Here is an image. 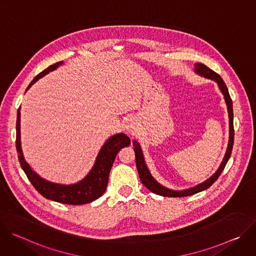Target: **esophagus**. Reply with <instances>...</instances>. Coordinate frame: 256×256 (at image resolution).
<instances>
[{
	"mask_svg": "<svg viewBox=\"0 0 256 256\" xmlns=\"http://www.w3.org/2000/svg\"><path fill=\"white\" fill-rule=\"evenodd\" d=\"M126 132H128L130 134H134L136 130V124L134 120H128L124 126Z\"/></svg>",
	"mask_w": 256,
	"mask_h": 256,
	"instance_id": "34e87169",
	"label": "esophagus"
}]
</instances>
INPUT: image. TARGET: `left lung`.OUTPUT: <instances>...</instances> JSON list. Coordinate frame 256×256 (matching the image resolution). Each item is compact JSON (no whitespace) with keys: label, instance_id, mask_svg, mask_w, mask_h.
Listing matches in <instances>:
<instances>
[{"label":"left lung","instance_id":"1","mask_svg":"<svg viewBox=\"0 0 256 256\" xmlns=\"http://www.w3.org/2000/svg\"><path fill=\"white\" fill-rule=\"evenodd\" d=\"M194 72L198 74L200 77H204L206 79H210L214 81L218 84V89L222 92L226 105H227V110H228V118H229V140H228V146H227V150L226 153L224 155V158L218 166V168L216 169V171L206 180H204L202 184L190 188H186L184 190H170L168 188H165L164 186L160 184L159 182L152 176L151 172L149 171L147 164H146L144 158V154L140 148V144L138 140H132V144H134V151L136 154V169H138V173L140 176V179L142 181V184L147 188L149 190H151L152 192L158 194V196H169V198H181V196H192L196 194L198 192H200L202 190H208L214 182L218 179V177L220 176V174L223 172L230 156H231V152H232V148H233V142H234V128H233V105H232V99L229 95V91L228 88L226 86V84L224 83L223 79L218 76L216 72H214V70H212L210 68H208L206 66H204V64H200L196 62L194 64Z\"/></svg>","mask_w":256,"mask_h":256}]
</instances>
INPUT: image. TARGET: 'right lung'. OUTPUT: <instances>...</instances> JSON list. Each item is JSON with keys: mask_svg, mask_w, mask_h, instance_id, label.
<instances>
[{"mask_svg": "<svg viewBox=\"0 0 256 256\" xmlns=\"http://www.w3.org/2000/svg\"><path fill=\"white\" fill-rule=\"evenodd\" d=\"M64 62H58L50 66L36 76L27 87L26 91L40 78L48 75V72L56 70ZM20 108L17 112L16 122V149L20 165L28 177L29 181L42 196L48 200L66 204H85L99 198L105 192L108 184L109 172L114 165L118 153L130 144V138L120 132L112 136L101 147L93 167L88 174L77 184H60L50 182L36 173L26 162L23 156L21 147V132H20Z\"/></svg>", "mask_w": 256, "mask_h": 256, "instance_id": "right-lung-1", "label": "right lung"}]
</instances>
